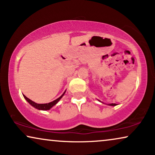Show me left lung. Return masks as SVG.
<instances>
[{
  "mask_svg": "<svg viewBox=\"0 0 155 155\" xmlns=\"http://www.w3.org/2000/svg\"><path fill=\"white\" fill-rule=\"evenodd\" d=\"M108 105H109V106H113V107H114V106H116L117 104H108Z\"/></svg>",
  "mask_w": 155,
  "mask_h": 155,
  "instance_id": "8db88e82",
  "label": "left lung"
}]
</instances>
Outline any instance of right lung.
Wrapping results in <instances>:
<instances>
[{"mask_svg": "<svg viewBox=\"0 0 155 155\" xmlns=\"http://www.w3.org/2000/svg\"><path fill=\"white\" fill-rule=\"evenodd\" d=\"M65 92H66V90L64 92H63V94L61 95L60 97H58V99H56V100L51 101V102H49V103H47V104H37V103H35V101H31V99H29V98H27V97L25 96V95L23 94V97H24V98L26 99V100L28 101V103L29 104H31L32 107H34L35 108V109H37L39 110H43V111H46V110H49L50 109H51V108L54 107L56 104L59 101H60V99L62 98L63 95L65 94Z\"/></svg>", "mask_w": 155, "mask_h": 155, "instance_id": "obj_1", "label": "right lung"}]
</instances>
